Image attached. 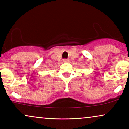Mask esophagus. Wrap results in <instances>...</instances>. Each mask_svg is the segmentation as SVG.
Here are the masks:
<instances>
[{
    "instance_id": "esophagus-1",
    "label": "esophagus",
    "mask_w": 129,
    "mask_h": 129,
    "mask_svg": "<svg viewBox=\"0 0 129 129\" xmlns=\"http://www.w3.org/2000/svg\"><path fill=\"white\" fill-rule=\"evenodd\" d=\"M63 62H64V63H68V62H69V60H68V59H64V60H63Z\"/></svg>"
}]
</instances>
